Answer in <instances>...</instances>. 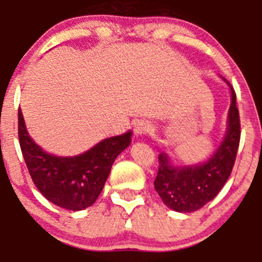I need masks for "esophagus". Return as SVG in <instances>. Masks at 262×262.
<instances>
[{"instance_id":"obj_1","label":"esophagus","mask_w":262,"mask_h":262,"mask_svg":"<svg viewBox=\"0 0 262 262\" xmlns=\"http://www.w3.org/2000/svg\"><path fill=\"white\" fill-rule=\"evenodd\" d=\"M150 129H152V125H150L148 121L141 120L138 121V123H136V126H134V133H136L137 136H143V134L149 133Z\"/></svg>"}]
</instances>
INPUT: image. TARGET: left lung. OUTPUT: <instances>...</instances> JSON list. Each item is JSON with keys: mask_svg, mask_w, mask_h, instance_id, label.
Returning a JSON list of instances; mask_svg holds the SVG:
<instances>
[{"mask_svg": "<svg viewBox=\"0 0 262 262\" xmlns=\"http://www.w3.org/2000/svg\"><path fill=\"white\" fill-rule=\"evenodd\" d=\"M228 83L232 104L228 113V129L218 149L208 162L192 167H173L165 153L158 156V172L155 189L162 202L175 212L190 213L200 209L221 191L233 168L241 138L239 113L236 92Z\"/></svg>", "mask_w": 262, "mask_h": 262, "instance_id": "8db88e82", "label": "left lung"}]
</instances>
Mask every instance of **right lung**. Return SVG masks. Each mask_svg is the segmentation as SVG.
Masks as SVG:
<instances>
[{
  "label": "right lung",
  "instance_id": "add662e5",
  "mask_svg": "<svg viewBox=\"0 0 262 262\" xmlns=\"http://www.w3.org/2000/svg\"><path fill=\"white\" fill-rule=\"evenodd\" d=\"M132 132L112 137L75 157L44 152L29 137L18 109V141L33 182L53 204L82 210L94 204L102 191L116 156L130 143Z\"/></svg>",
  "mask_w": 262,
  "mask_h": 262
}]
</instances>
